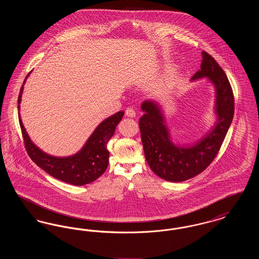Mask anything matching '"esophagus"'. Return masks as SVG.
Wrapping results in <instances>:
<instances>
[{
    "label": "esophagus",
    "mask_w": 259,
    "mask_h": 259,
    "mask_svg": "<svg viewBox=\"0 0 259 259\" xmlns=\"http://www.w3.org/2000/svg\"><path fill=\"white\" fill-rule=\"evenodd\" d=\"M125 114L129 117H135L136 111L133 108H127L125 111Z\"/></svg>",
    "instance_id": "34e87169"
}]
</instances>
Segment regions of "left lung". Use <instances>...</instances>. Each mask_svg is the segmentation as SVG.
<instances>
[{
  "mask_svg": "<svg viewBox=\"0 0 259 259\" xmlns=\"http://www.w3.org/2000/svg\"><path fill=\"white\" fill-rule=\"evenodd\" d=\"M202 56L201 69L191 79L209 77L211 80L217 90L215 111L219 115L218 123L206 138L191 148L176 147L156 104L146 101L142 105L145 114L139 126L146 160L153 172L169 182L181 183L206 170L218 155L233 119L234 95L227 75L208 52L203 51Z\"/></svg>",
  "mask_w": 259,
  "mask_h": 259,
  "instance_id": "8db88e82",
  "label": "left lung"
}]
</instances>
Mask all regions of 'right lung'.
<instances>
[{"mask_svg":"<svg viewBox=\"0 0 259 259\" xmlns=\"http://www.w3.org/2000/svg\"><path fill=\"white\" fill-rule=\"evenodd\" d=\"M23 84L18 95V110L20 107ZM123 114L124 111H118L111 117L105 119L102 123L99 124L93 134L88 139L85 146L79 152L73 156L64 158L50 156L38 149L27 135L20 116L19 124L27 153L38 167L64 183L83 185L94 182L107 170L110 156L107 145L114 134L115 128L123 117Z\"/></svg>","mask_w":259,"mask_h":259,"instance_id":"1","label":"right lung"}]
</instances>
